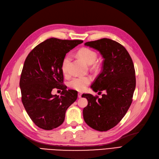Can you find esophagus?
Listing matches in <instances>:
<instances>
[{
	"instance_id": "obj_1",
	"label": "esophagus",
	"mask_w": 159,
	"mask_h": 159,
	"mask_svg": "<svg viewBox=\"0 0 159 159\" xmlns=\"http://www.w3.org/2000/svg\"><path fill=\"white\" fill-rule=\"evenodd\" d=\"M82 93H81V92H79L78 93V98H81V96H82Z\"/></svg>"
}]
</instances>
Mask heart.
I'll return each instance as SVG.
<instances>
[{
  "mask_svg": "<svg viewBox=\"0 0 159 159\" xmlns=\"http://www.w3.org/2000/svg\"><path fill=\"white\" fill-rule=\"evenodd\" d=\"M78 55L81 60H83L88 64H92L97 59V53L89 48H81L78 52ZM70 60V56L67 55L64 57L61 64V70L64 74L68 73V66ZM89 77H76L72 79L69 83L70 87L79 91H84L88 85L91 83Z\"/></svg>",
  "mask_w": 159,
  "mask_h": 159,
  "instance_id": "obj_1",
  "label": "heart"
}]
</instances>
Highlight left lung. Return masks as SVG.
Wrapping results in <instances>:
<instances>
[{"mask_svg": "<svg viewBox=\"0 0 159 159\" xmlns=\"http://www.w3.org/2000/svg\"><path fill=\"white\" fill-rule=\"evenodd\" d=\"M85 46L98 50L104 58L102 71L91 88L95 92L106 93L102 98L82 95L88 102L84 119L96 131H107L121 121L132 103L136 86L133 62L123 46L109 38L85 42Z\"/></svg>", "mask_w": 159, "mask_h": 159, "instance_id": "left-lung-1", "label": "left lung"}]
</instances>
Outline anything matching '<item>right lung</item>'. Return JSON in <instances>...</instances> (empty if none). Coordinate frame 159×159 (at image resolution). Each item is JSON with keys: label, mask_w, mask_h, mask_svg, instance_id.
Listing matches in <instances>:
<instances>
[{"label": "right lung", "mask_w": 159, "mask_h": 159, "mask_svg": "<svg viewBox=\"0 0 159 159\" xmlns=\"http://www.w3.org/2000/svg\"><path fill=\"white\" fill-rule=\"evenodd\" d=\"M82 40L51 38L37 45L28 55L22 70V102L36 125L52 130L63 123L66 111L78 98V91L63 84L61 64L66 54ZM54 88L62 90L52 95Z\"/></svg>", "instance_id": "right-lung-1"}]
</instances>
